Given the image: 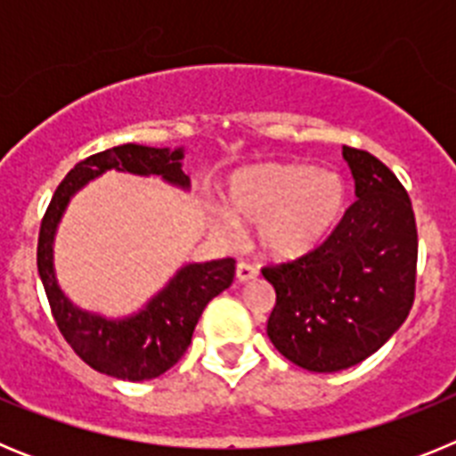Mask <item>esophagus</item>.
<instances>
[{
	"mask_svg": "<svg viewBox=\"0 0 456 456\" xmlns=\"http://www.w3.org/2000/svg\"><path fill=\"white\" fill-rule=\"evenodd\" d=\"M235 278L240 281V283H248V281L257 278V269L251 267V265H247V263H240L235 269Z\"/></svg>",
	"mask_w": 456,
	"mask_h": 456,
	"instance_id": "34e87169",
	"label": "esophagus"
}]
</instances>
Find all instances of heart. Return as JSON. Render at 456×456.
<instances>
[{
	"label": "heart",
	"mask_w": 456,
	"mask_h": 456,
	"mask_svg": "<svg viewBox=\"0 0 456 456\" xmlns=\"http://www.w3.org/2000/svg\"><path fill=\"white\" fill-rule=\"evenodd\" d=\"M225 209L212 212L224 240L240 224L256 225L257 248L273 263H294L326 244L347 209V184L333 171L305 162H269L240 168L228 180Z\"/></svg>",
	"instance_id": "heart-1"
}]
</instances>
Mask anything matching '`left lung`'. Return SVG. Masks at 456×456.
Here are the masks:
<instances>
[{"label": "left lung", "mask_w": 456, "mask_h": 456, "mask_svg": "<svg viewBox=\"0 0 456 456\" xmlns=\"http://www.w3.org/2000/svg\"><path fill=\"white\" fill-rule=\"evenodd\" d=\"M356 203L326 244L263 269L276 289L267 322L273 347L308 372H340L372 356L413 305L416 216L409 193L374 155L342 146Z\"/></svg>", "instance_id": "left-lung-1"}]
</instances>
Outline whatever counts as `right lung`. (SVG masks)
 Masks as SVG:
<instances>
[{
    "label": "right lung",
    "instance_id": "1",
    "mask_svg": "<svg viewBox=\"0 0 456 456\" xmlns=\"http://www.w3.org/2000/svg\"><path fill=\"white\" fill-rule=\"evenodd\" d=\"M184 148H151L123 143L88 157L68 173L56 187L40 224L38 273L50 301L59 331L75 354L93 370L123 381H146L171 370L187 352L193 329L205 305L231 288L235 260L187 263L168 278L136 313L107 317L79 308L59 285L54 267V240L72 196L107 171L130 173L189 191V175L183 171Z\"/></svg>",
    "mask_w": 456,
    "mask_h": 456
}]
</instances>
